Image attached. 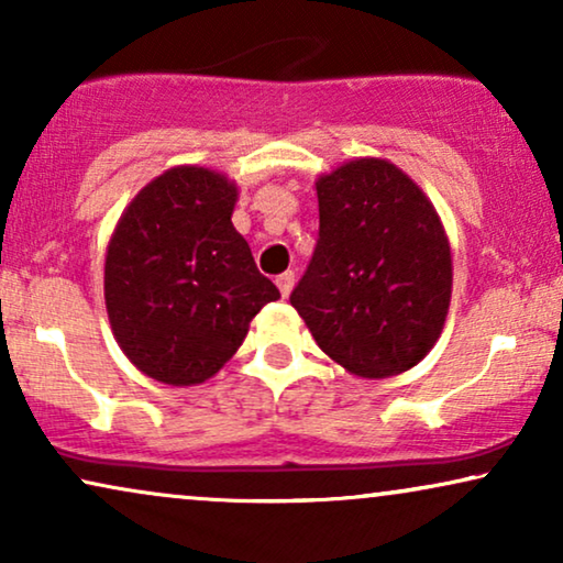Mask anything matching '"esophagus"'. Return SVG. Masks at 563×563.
I'll return each instance as SVG.
<instances>
[{
  "label": "esophagus",
  "mask_w": 563,
  "mask_h": 563,
  "mask_svg": "<svg viewBox=\"0 0 563 563\" xmlns=\"http://www.w3.org/2000/svg\"><path fill=\"white\" fill-rule=\"evenodd\" d=\"M276 287H279L282 297H289L291 287H295V274H291V272H284V274L276 276Z\"/></svg>",
  "instance_id": "34e87169"
}]
</instances>
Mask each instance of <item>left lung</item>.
<instances>
[{"label": "left lung", "mask_w": 563, "mask_h": 563, "mask_svg": "<svg viewBox=\"0 0 563 563\" xmlns=\"http://www.w3.org/2000/svg\"><path fill=\"white\" fill-rule=\"evenodd\" d=\"M318 245L289 302L330 358L366 379L428 356L451 302V249L422 189L382 158L318 179Z\"/></svg>", "instance_id": "8db88e82"}]
</instances>
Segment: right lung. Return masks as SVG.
<instances>
[{"instance_id": "add662e5", "label": "right lung", "mask_w": 563, "mask_h": 563, "mask_svg": "<svg viewBox=\"0 0 563 563\" xmlns=\"http://www.w3.org/2000/svg\"><path fill=\"white\" fill-rule=\"evenodd\" d=\"M235 184L197 166L168 168L114 228L104 299L125 356L151 379L189 387L218 374L279 289L233 228Z\"/></svg>"}]
</instances>
